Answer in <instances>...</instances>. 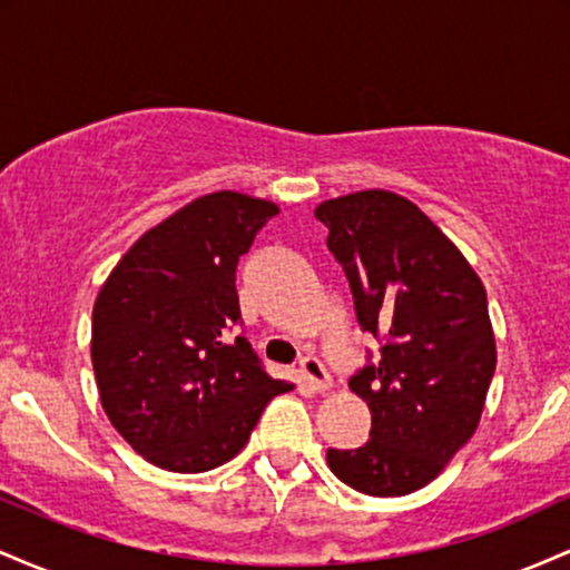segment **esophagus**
Listing matches in <instances>:
<instances>
[{
  "label": "esophagus",
  "instance_id": "1",
  "mask_svg": "<svg viewBox=\"0 0 570 570\" xmlns=\"http://www.w3.org/2000/svg\"><path fill=\"white\" fill-rule=\"evenodd\" d=\"M299 372H303L307 389L316 391V394H322V391H330V389H332L330 372H326L324 364L318 362L316 356H311V353L299 358Z\"/></svg>",
  "mask_w": 570,
  "mask_h": 570
}]
</instances>
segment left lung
<instances>
[{
	"label": "left lung",
	"mask_w": 570,
	"mask_h": 570,
	"mask_svg": "<svg viewBox=\"0 0 570 570\" xmlns=\"http://www.w3.org/2000/svg\"><path fill=\"white\" fill-rule=\"evenodd\" d=\"M364 332L385 335L381 362L351 377L372 412L370 442L326 450L358 493L429 485L480 426L495 372L488 294L453 240L415 203L362 189L316 206Z\"/></svg>",
	"instance_id": "obj_1"
}]
</instances>
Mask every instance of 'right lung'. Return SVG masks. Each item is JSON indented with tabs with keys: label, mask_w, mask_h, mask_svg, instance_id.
I'll use <instances>...</instances> for the list:
<instances>
[{
	"label": "right lung",
	"mask_w": 570,
	"mask_h": 570,
	"mask_svg": "<svg viewBox=\"0 0 570 570\" xmlns=\"http://www.w3.org/2000/svg\"><path fill=\"white\" fill-rule=\"evenodd\" d=\"M278 206L219 189L195 198L122 254L94 305L90 358L117 434L155 466L198 474L244 450L273 381L240 322L235 267Z\"/></svg>",
	"instance_id": "right-lung-1"
}]
</instances>
